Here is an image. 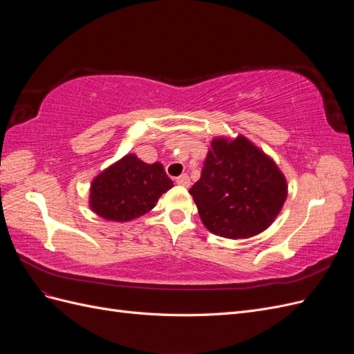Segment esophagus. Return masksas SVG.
Wrapping results in <instances>:
<instances>
[{
  "instance_id": "esophagus-1",
  "label": "esophagus",
  "mask_w": 354,
  "mask_h": 354,
  "mask_svg": "<svg viewBox=\"0 0 354 354\" xmlns=\"http://www.w3.org/2000/svg\"><path fill=\"white\" fill-rule=\"evenodd\" d=\"M176 181H177V185H180V186H185V187H189V186H190V178H189L187 174L178 176V177L176 178Z\"/></svg>"
}]
</instances>
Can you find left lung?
Returning a JSON list of instances; mask_svg holds the SVG:
<instances>
[{
    "label": "left lung",
    "mask_w": 354,
    "mask_h": 354,
    "mask_svg": "<svg viewBox=\"0 0 354 354\" xmlns=\"http://www.w3.org/2000/svg\"><path fill=\"white\" fill-rule=\"evenodd\" d=\"M201 220L211 233L246 239L266 230L281 212L288 185L274 160L248 138L217 137L192 186Z\"/></svg>",
    "instance_id": "8db88e82"
}]
</instances>
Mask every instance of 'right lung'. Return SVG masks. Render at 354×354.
I'll use <instances>...</instances> for the list:
<instances>
[{
    "mask_svg": "<svg viewBox=\"0 0 354 354\" xmlns=\"http://www.w3.org/2000/svg\"><path fill=\"white\" fill-rule=\"evenodd\" d=\"M173 186L162 164L128 153L93 180L90 208L104 220L130 221L151 211Z\"/></svg>",
    "mask_w": 354,
    "mask_h": 354,
    "instance_id": "obj_1",
    "label": "right lung"
}]
</instances>
